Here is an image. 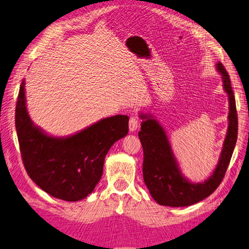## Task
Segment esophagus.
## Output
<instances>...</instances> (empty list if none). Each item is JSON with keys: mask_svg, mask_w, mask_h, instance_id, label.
Instances as JSON below:
<instances>
[{"mask_svg": "<svg viewBox=\"0 0 249 249\" xmlns=\"http://www.w3.org/2000/svg\"><path fill=\"white\" fill-rule=\"evenodd\" d=\"M128 126H129V130L130 131L137 130V128L139 127V120H138L137 116H134V115L130 116Z\"/></svg>", "mask_w": 249, "mask_h": 249, "instance_id": "obj_1", "label": "esophagus"}]
</instances>
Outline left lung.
I'll return each mask as SVG.
<instances>
[{
  "instance_id": "obj_1",
  "label": "left lung",
  "mask_w": 249,
  "mask_h": 249,
  "mask_svg": "<svg viewBox=\"0 0 249 249\" xmlns=\"http://www.w3.org/2000/svg\"><path fill=\"white\" fill-rule=\"evenodd\" d=\"M216 67L229 97V126L217 166L204 182L194 183L183 176L164 128L152 115L140 114L143 119L138 133L143 149V180L151 196L160 205H193L211 196L225 177L237 139V112L230 76L220 62Z\"/></svg>"
}]
</instances>
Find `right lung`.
Wrapping results in <instances>:
<instances>
[{"mask_svg": "<svg viewBox=\"0 0 249 249\" xmlns=\"http://www.w3.org/2000/svg\"><path fill=\"white\" fill-rule=\"evenodd\" d=\"M26 82L19 89L15 124L22 163L43 191L68 202L85 198L102 176L105 158L115 141L128 133L127 115L102 119L68 137H53L33 124L28 114Z\"/></svg>", "mask_w": 249, "mask_h": 249, "instance_id": "add662e5", "label": "right lung"}]
</instances>
